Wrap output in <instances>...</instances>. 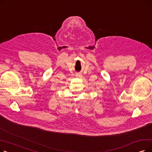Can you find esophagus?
<instances>
[{"label":"esophagus","instance_id":"1","mask_svg":"<svg viewBox=\"0 0 152 152\" xmlns=\"http://www.w3.org/2000/svg\"><path fill=\"white\" fill-rule=\"evenodd\" d=\"M76 76H77V77H82V75H81V74H78V75H76Z\"/></svg>","mask_w":152,"mask_h":152}]
</instances>
